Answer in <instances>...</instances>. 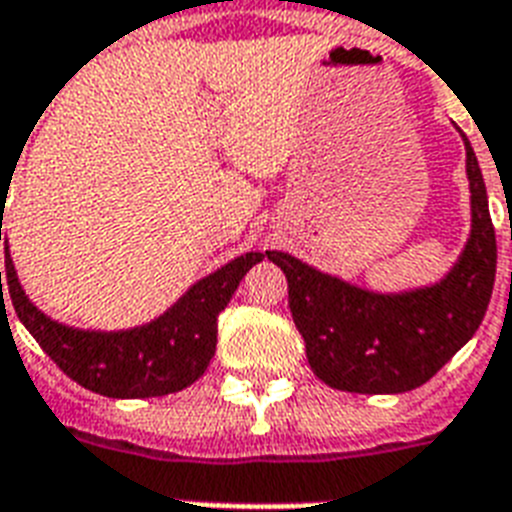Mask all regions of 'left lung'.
Wrapping results in <instances>:
<instances>
[{
	"label": "left lung",
	"mask_w": 512,
	"mask_h": 512,
	"mask_svg": "<svg viewBox=\"0 0 512 512\" xmlns=\"http://www.w3.org/2000/svg\"><path fill=\"white\" fill-rule=\"evenodd\" d=\"M462 143L470 233L436 284L374 292L289 252H265L287 276L289 311L321 382L348 393H406L428 382L481 327L497 271V239L484 175L465 135Z\"/></svg>",
	"instance_id": "1"
}]
</instances>
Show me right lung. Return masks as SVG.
Returning <instances> with one entry per match:
<instances>
[{"label":"right lung","mask_w":512,"mask_h":512,"mask_svg":"<svg viewBox=\"0 0 512 512\" xmlns=\"http://www.w3.org/2000/svg\"><path fill=\"white\" fill-rule=\"evenodd\" d=\"M4 188L0 201L4 204ZM2 241V223H0ZM263 252H247L220 265L215 273L188 287L162 316L132 329H79L50 319L28 300L4 236L2 281L12 308L42 350L82 388L108 398H154L177 393L207 372L217 345V316ZM4 295V292H2Z\"/></svg>","instance_id":"add662e5"}]
</instances>
